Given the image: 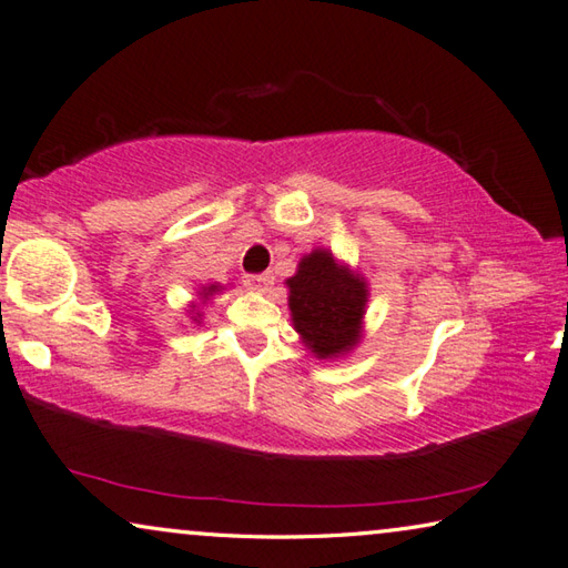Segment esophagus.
Here are the masks:
<instances>
[{
    "label": "esophagus",
    "mask_w": 568,
    "mask_h": 568,
    "mask_svg": "<svg viewBox=\"0 0 568 568\" xmlns=\"http://www.w3.org/2000/svg\"><path fill=\"white\" fill-rule=\"evenodd\" d=\"M275 283V277L271 273H261V275H251L248 277V287L255 293H268Z\"/></svg>",
    "instance_id": "34e87169"
}]
</instances>
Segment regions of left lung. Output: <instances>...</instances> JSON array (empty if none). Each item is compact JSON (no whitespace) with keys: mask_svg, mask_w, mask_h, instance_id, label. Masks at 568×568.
<instances>
[{"mask_svg":"<svg viewBox=\"0 0 568 568\" xmlns=\"http://www.w3.org/2000/svg\"><path fill=\"white\" fill-rule=\"evenodd\" d=\"M285 285L293 327L317 359L347 357L362 342L369 283L357 268L329 248H313Z\"/></svg>","mask_w":568,"mask_h":568,"instance_id":"obj_1","label":"left lung"}]
</instances>
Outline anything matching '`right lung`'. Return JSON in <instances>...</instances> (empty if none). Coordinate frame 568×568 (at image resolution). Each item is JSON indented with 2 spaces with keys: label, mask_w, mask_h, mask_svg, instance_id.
<instances>
[{
  "label": "right lung",
  "mask_w": 568,
  "mask_h": 568,
  "mask_svg": "<svg viewBox=\"0 0 568 568\" xmlns=\"http://www.w3.org/2000/svg\"><path fill=\"white\" fill-rule=\"evenodd\" d=\"M226 287L221 285V283H209V285H202L196 291V300H192V303H189V315H192V322H196V325H202V307L204 305H209L211 303V297L214 295H219V293H224Z\"/></svg>",
  "instance_id": "right-lung-1"
}]
</instances>
